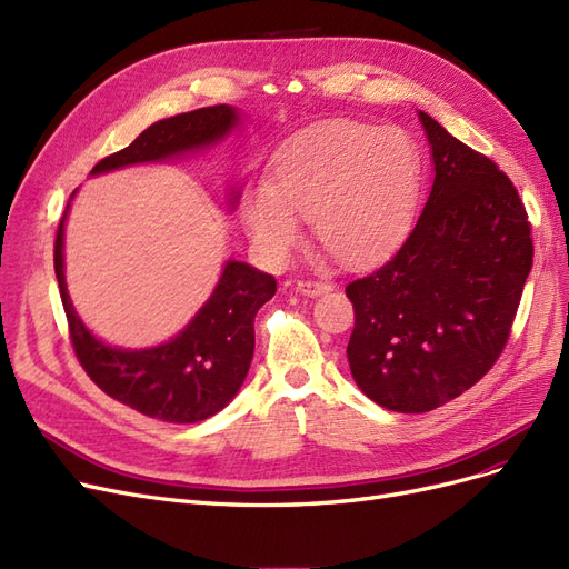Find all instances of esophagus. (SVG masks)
Masks as SVG:
<instances>
[{"label": "esophagus", "mask_w": 569, "mask_h": 569, "mask_svg": "<svg viewBox=\"0 0 569 569\" xmlns=\"http://www.w3.org/2000/svg\"><path fill=\"white\" fill-rule=\"evenodd\" d=\"M327 289H332L330 282H322V280H297V291L306 297H320L325 295Z\"/></svg>", "instance_id": "obj_1"}]
</instances>
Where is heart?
<instances>
[{
    "label": "heart",
    "mask_w": 569,
    "mask_h": 569,
    "mask_svg": "<svg viewBox=\"0 0 569 569\" xmlns=\"http://www.w3.org/2000/svg\"><path fill=\"white\" fill-rule=\"evenodd\" d=\"M422 157L401 128L339 120L295 137L270 168V184L242 197L244 226L272 261L297 249L311 220L341 263H366L396 244L416 213Z\"/></svg>",
    "instance_id": "b5f03b06"
}]
</instances>
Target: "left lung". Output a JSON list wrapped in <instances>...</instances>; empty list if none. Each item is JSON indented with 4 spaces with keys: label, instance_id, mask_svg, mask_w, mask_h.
<instances>
[{
    "label": "left lung",
    "instance_id": "left-lung-1",
    "mask_svg": "<svg viewBox=\"0 0 569 569\" xmlns=\"http://www.w3.org/2000/svg\"><path fill=\"white\" fill-rule=\"evenodd\" d=\"M435 184L387 263L347 284L356 385L396 412L449 403L503 353L533 244L525 203L489 157L420 111Z\"/></svg>",
    "mask_w": 569,
    "mask_h": 569
}]
</instances>
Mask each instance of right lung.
<instances>
[{"instance_id": "obj_1", "label": "right lung", "mask_w": 569, "mask_h": 569, "mask_svg": "<svg viewBox=\"0 0 569 569\" xmlns=\"http://www.w3.org/2000/svg\"><path fill=\"white\" fill-rule=\"evenodd\" d=\"M237 126L228 104L159 120L137 140L101 159L92 173L130 163L161 161L218 142ZM66 220V216H63ZM63 220L54 239V270L76 358L90 380L111 399L163 422H199L226 408L242 387L253 358V318L278 291L272 274L228 261L222 278L184 330L157 349H113L90 335L76 316L63 278Z\"/></svg>"}]
</instances>
